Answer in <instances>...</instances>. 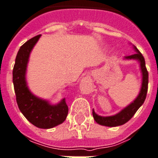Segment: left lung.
Listing matches in <instances>:
<instances>
[{
	"mask_svg": "<svg viewBox=\"0 0 158 158\" xmlns=\"http://www.w3.org/2000/svg\"><path fill=\"white\" fill-rule=\"evenodd\" d=\"M133 48L136 52L132 55L126 56L125 59H127V60L134 59V60H137L140 63L141 74H142V83H141V88L140 93L133 102L131 103L129 106H127L126 108H124L121 111L117 113L116 115H111V116H101V115H97L93 110V117H94V121L101 126L114 127L127 123V121H130L132 118L135 112L137 111V110L142 106V104L144 103L145 100H146L148 88V72L147 70V68H146L144 57L142 56L141 52H139V50L136 48V47L133 46Z\"/></svg>",
	"mask_w": 158,
	"mask_h": 158,
	"instance_id": "8db88e82",
	"label": "left lung"
}]
</instances>
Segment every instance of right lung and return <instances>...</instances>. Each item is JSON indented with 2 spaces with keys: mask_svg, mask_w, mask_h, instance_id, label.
<instances>
[{
  "mask_svg": "<svg viewBox=\"0 0 158 158\" xmlns=\"http://www.w3.org/2000/svg\"><path fill=\"white\" fill-rule=\"evenodd\" d=\"M41 35L29 39L20 48L12 71L14 89L18 108L27 120L42 129H50L60 125L67 117L69 108L65 98L57 105L38 98L29 90L26 81V72L31 51Z\"/></svg>",
  "mask_w": 158,
  "mask_h": 158,
  "instance_id": "right-lung-1",
  "label": "right lung"
}]
</instances>
